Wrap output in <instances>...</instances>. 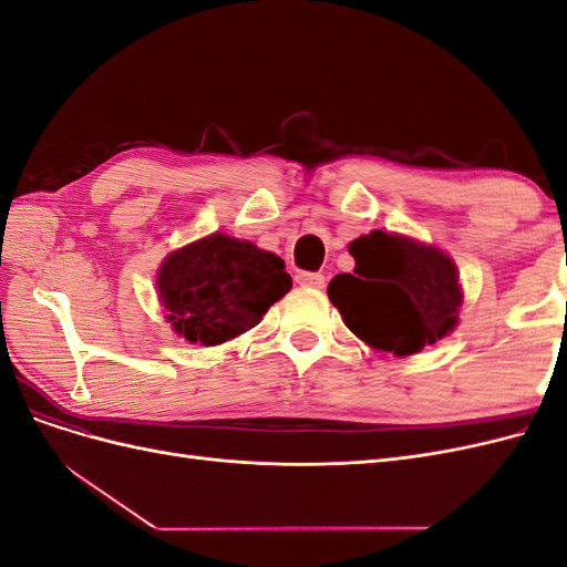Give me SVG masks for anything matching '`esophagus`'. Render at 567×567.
Listing matches in <instances>:
<instances>
[{"instance_id":"esophagus-1","label":"esophagus","mask_w":567,"mask_h":567,"mask_svg":"<svg viewBox=\"0 0 567 567\" xmlns=\"http://www.w3.org/2000/svg\"><path fill=\"white\" fill-rule=\"evenodd\" d=\"M296 281L300 286H305V288H323L326 286L323 274H317V271H300L298 277H296Z\"/></svg>"}]
</instances>
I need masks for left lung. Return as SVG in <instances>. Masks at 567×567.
<instances>
[{
    "label": "left lung",
    "instance_id": "8db88e82",
    "mask_svg": "<svg viewBox=\"0 0 567 567\" xmlns=\"http://www.w3.org/2000/svg\"><path fill=\"white\" fill-rule=\"evenodd\" d=\"M350 255L358 277L338 274L329 298L367 346L406 357L454 331L463 293L447 252L375 229L352 241Z\"/></svg>",
    "mask_w": 567,
    "mask_h": 567
}]
</instances>
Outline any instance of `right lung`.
I'll list each match as a JSON object with an SVG mask.
<instances>
[{
  "mask_svg": "<svg viewBox=\"0 0 567 567\" xmlns=\"http://www.w3.org/2000/svg\"><path fill=\"white\" fill-rule=\"evenodd\" d=\"M279 255L227 234L169 252L158 269V298L177 336L221 346L260 323L293 281Z\"/></svg>",
  "mask_w": 567,
  "mask_h": 567,
  "instance_id": "add662e5",
  "label": "right lung"
}]
</instances>
